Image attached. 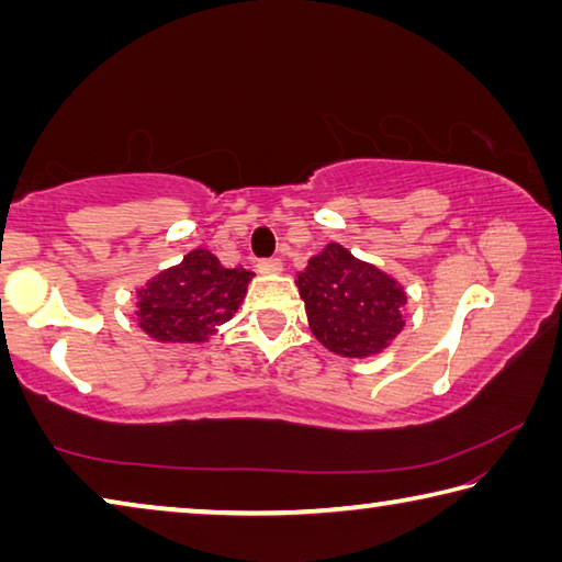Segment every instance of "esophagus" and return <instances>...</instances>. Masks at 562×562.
Here are the masks:
<instances>
[{
  "label": "esophagus",
  "instance_id": "34e87169",
  "mask_svg": "<svg viewBox=\"0 0 562 562\" xmlns=\"http://www.w3.org/2000/svg\"><path fill=\"white\" fill-rule=\"evenodd\" d=\"M255 268H258L260 274H278L282 272V262L278 258H265V260H258Z\"/></svg>",
  "mask_w": 562,
  "mask_h": 562
}]
</instances>
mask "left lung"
Here are the masks:
<instances>
[{
    "label": "left lung",
    "instance_id": "8db88e82",
    "mask_svg": "<svg viewBox=\"0 0 562 562\" xmlns=\"http://www.w3.org/2000/svg\"><path fill=\"white\" fill-rule=\"evenodd\" d=\"M297 288L312 335L335 355H376L404 327L402 284L337 243L310 260Z\"/></svg>",
    "mask_w": 562,
    "mask_h": 562
}]
</instances>
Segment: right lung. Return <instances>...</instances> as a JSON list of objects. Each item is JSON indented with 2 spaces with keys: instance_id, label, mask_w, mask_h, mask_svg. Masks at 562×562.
I'll use <instances>...</instances> for the list:
<instances>
[{
  "instance_id": "add662e5",
  "label": "right lung",
  "mask_w": 562,
  "mask_h": 562,
  "mask_svg": "<svg viewBox=\"0 0 562 562\" xmlns=\"http://www.w3.org/2000/svg\"><path fill=\"white\" fill-rule=\"evenodd\" d=\"M252 272L227 270L207 250L188 252L138 292V319L160 341H205L243 302Z\"/></svg>"
}]
</instances>
